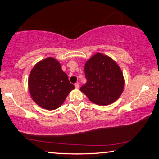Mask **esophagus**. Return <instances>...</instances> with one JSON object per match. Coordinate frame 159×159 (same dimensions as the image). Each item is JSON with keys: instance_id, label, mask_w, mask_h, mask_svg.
<instances>
[{"instance_id": "1", "label": "esophagus", "mask_w": 159, "mask_h": 159, "mask_svg": "<svg viewBox=\"0 0 159 159\" xmlns=\"http://www.w3.org/2000/svg\"><path fill=\"white\" fill-rule=\"evenodd\" d=\"M75 88H76V89H78V88H79V87H80V85H79V83H75Z\"/></svg>"}]
</instances>
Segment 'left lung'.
I'll return each mask as SVG.
<instances>
[{
	"label": "left lung",
	"mask_w": 159,
	"mask_h": 159,
	"mask_svg": "<svg viewBox=\"0 0 159 159\" xmlns=\"http://www.w3.org/2000/svg\"><path fill=\"white\" fill-rule=\"evenodd\" d=\"M84 74L87 82L80 90L97 105L114 103L123 92V73L109 56L100 53L95 54L85 63Z\"/></svg>",
	"instance_id": "obj_1"
}]
</instances>
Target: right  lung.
Masks as SVG:
<instances>
[{"label": "right lung", "mask_w": 159, "mask_h": 159, "mask_svg": "<svg viewBox=\"0 0 159 159\" xmlns=\"http://www.w3.org/2000/svg\"><path fill=\"white\" fill-rule=\"evenodd\" d=\"M28 85L32 100L46 110L60 107L75 89L68 76L62 71L60 63L51 57L35 64L30 74Z\"/></svg>", "instance_id": "add662e5"}]
</instances>
